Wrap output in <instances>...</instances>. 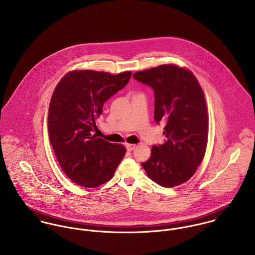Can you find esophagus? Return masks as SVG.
Segmentation results:
<instances>
[{"mask_svg":"<svg viewBox=\"0 0 255 255\" xmlns=\"http://www.w3.org/2000/svg\"><path fill=\"white\" fill-rule=\"evenodd\" d=\"M128 151H132L135 148V144H126Z\"/></svg>","mask_w":255,"mask_h":255,"instance_id":"1","label":"esophagus"}]
</instances>
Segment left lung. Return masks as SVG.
<instances>
[{
  "label": "left lung",
  "instance_id": "obj_1",
  "mask_svg": "<svg viewBox=\"0 0 255 255\" xmlns=\"http://www.w3.org/2000/svg\"><path fill=\"white\" fill-rule=\"evenodd\" d=\"M134 79L154 91V119L166 122L163 144L154 145L141 163L147 176L164 187L187 182L203 160L208 139V115L202 88L190 71L162 65L137 72Z\"/></svg>",
  "mask_w": 255,
  "mask_h": 255
}]
</instances>
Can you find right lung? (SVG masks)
<instances>
[{
	"label": "right lung",
	"instance_id": "add662e5",
	"mask_svg": "<svg viewBox=\"0 0 255 255\" xmlns=\"http://www.w3.org/2000/svg\"><path fill=\"white\" fill-rule=\"evenodd\" d=\"M130 72L67 73L52 95L48 131L50 143L64 173L73 182L96 187L111 180L126 154L121 144L92 135L104 103L123 89Z\"/></svg>",
	"mask_w": 255,
	"mask_h": 255
}]
</instances>
